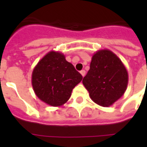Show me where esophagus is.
<instances>
[{"mask_svg": "<svg viewBox=\"0 0 147 147\" xmlns=\"http://www.w3.org/2000/svg\"><path fill=\"white\" fill-rule=\"evenodd\" d=\"M80 73H81V75L83 76V77L85 76V70H82V71H80Z\"/></svg>", "mask_w": 147, "mask_h": 147, "instance_id": "esophagus-1", "label": "esophagus"}]
</instances>
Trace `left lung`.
<instances>
[{
	"instance_id": "1",
	"label": "left lung",
	"mask_w": 147,
	"mask_h": 147,
	"mask_svg": "<svg viewBox=\"0 0 147 147\" xmlns=\"http://www.w3.org/2000/svg\"><path fill=\"white\" fill-rule=\"evenodd\" d=\"M82 82L94 102L108 107L124 94L128 74L114 53L107 49L100 50L93 55Z\"/></svg>"
}]
</instances>
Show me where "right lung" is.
Listing matches in <instances>:
<instances>
[{"label": "right lung", "mask_w": 147, "mask_h": 147, "mask_svg": "<svg viewBox=\"0 0 147 147\" xmlns=\"http://www.w3.org/2000/svg\"><path fill=\"white\" fill-rule=\"evenodd\" d=\"M64 55L47 53L33 69L32 85L40 100L51 106H61L69 100L71 91L82 79Z\"/></svg>", "instance_id": "obj_1"}]
</instances>
